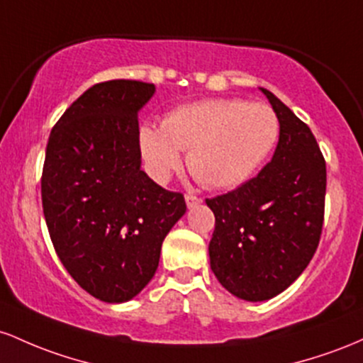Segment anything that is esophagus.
Listing matches in <instances>:
<instances>
[{
    "instance_id": "34e87169",
    "label": "esophagus",
    "mask_w": 363,
    "mask_h": 363,
    "mask_svg": "<svg viewBox=\"0 0 363 363\" xmlns=\"http://www.w3.org/2000/svg\"><path fill=\"white\" fill-rule=\"evenodd\" d=\"M185 202H186V207H189V209H192V207L199 206V203L202 202V199L197 197V195H194V194H186L185 195Z\"/></svg>"
}]
</instances>
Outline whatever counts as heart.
<instances>
[{"mask_svg":"<svg viewBox=\"0 0 363 363\" xmlns=\"http://www.w3.org/2000/svg\"><path fill=\"white\" fill-rule=\"evenodd\" d=\"M279 118L267 104L242 99H206L182 106L161 128H140L142 156L149 174L164 183L189 150V169L209 189H233L260 168L276 147Z\"/></svg>","mask_w":363,"mask_h":363,"instance_id":"heart-1","label":"heart"}]
</instances>
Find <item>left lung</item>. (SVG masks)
<instances>
[{"label":"left lung","mask_w":363,"mask_h":363,"mask_svg":"<svg viewBox=\"0 0 363 363\" xmlns=\"http://www.w3.org/2000/svg\"><path fill=\"white\" fill-rule=\"evenodd\" d=\"M260 91L281 123L274 156L238 189L206 199L216 218L211 269L248 302L279 295L302 274L324 225L325 161L315 137L274 94Z\"/></svg>","instance_id":"1"}]
</instances>
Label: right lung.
Listing matches in <instances>:
<instances>
[{"instance_id": "obj_1", "label": "right lung", "mask_w": 363, "mask_h": 363, "mask_svg": "<svg viewBox=\"0 0 363 363\" xmlns=\"http://www.w3.org/2000/svg\"><path fill=\"white\" fill-rule=\"evenodd\" d=\"M154 91L123 79L92 85L48 140L40 195L51 242L80 288L108 303L144 290L186 211L183 194L140 169L137 113Z\"/></svg>"}]
</instances>
